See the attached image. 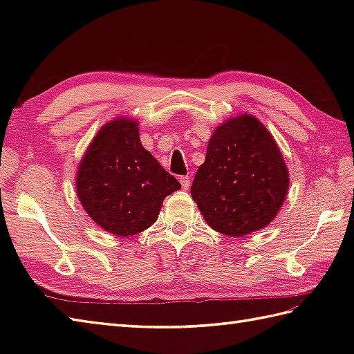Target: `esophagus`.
Returning <instances> with one entry per match:
<instances>
[{
    "label": "esophagus",
    "instance_id": "esophagus-1",
    "mask_svg": "<svg viewBox=\"0 0 354 354\" xmlns=\"http://www.w3.org/2000/svg\"><path fill=\"white\" fill-rule=\"evenodd\" d=\"M179 181H181V185H183L184 190L190 189V176H181V178H179Z\"/></svg>",
    "mask_w": 354,
    "mask_h": 354
}]
</instances>
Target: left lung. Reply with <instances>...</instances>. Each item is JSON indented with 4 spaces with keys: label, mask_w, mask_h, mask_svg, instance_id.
I'll use <instances>...</instances> for the list:
<instances>
[{
    "label": "left lung",
    "mask_w": 354,
    "mask_h": 354,
    "mask_svg": "<svg viewBox=\"0 0 354 354\" xmlns=\"http://www.w3.org/2000/svg\"><path fill=\"white\" fill-rule=\"evenodd\" d=\"M288 187V167L272 135L243 114L217 127L190 193L209 227L240 237L270 223Z\"/></svg>",
    "instance_id": "1"
}]
</instances>
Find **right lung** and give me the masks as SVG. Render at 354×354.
<instances>
[{"instance_id": "1", "label": "right lung", "mask_w": 354, "mask_h": 354, "mask_svg": "<svg viewBox=\"0 0 354 354\" xmlns=\"http://www.w3.org/2000/svg\"><path fill=\"white\" fill-rule=\"evenodd\" d=\"M77 196L89 217L115 236H133L153 225L162 201L181 189L141 146L135 122L103 126L77 171Z\"/></svg>"}]
</instances>
